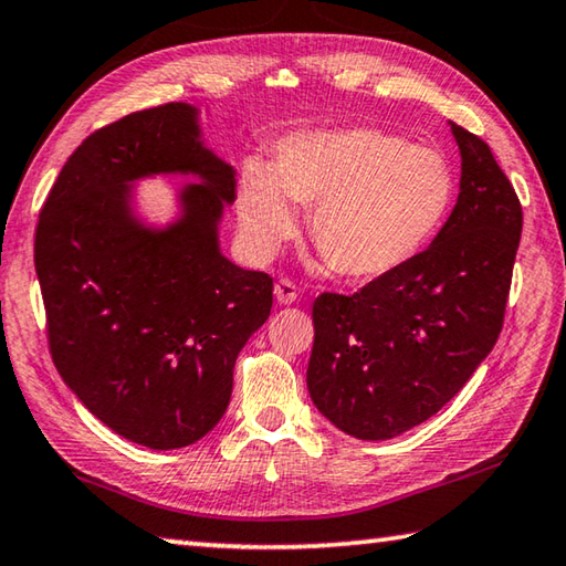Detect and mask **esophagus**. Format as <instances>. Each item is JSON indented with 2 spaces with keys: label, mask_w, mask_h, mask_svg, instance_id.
Listing matches in <instances>:
<instances>
[{
  "label": "esophagus",
  "mask_w": 566,
  "mask_h": 566,
  "mask_svg": "<svg viewBox=\"0 0 566 566\" xmlns=\"http://www.w3.org/2000/svg\"><path fill=\"white\" fill-rule=\"evenodd\" d=\"M274 296L280 304H294L296 296H300V290H296V284L292 280H280L274 284Z\"/></svg>",
  "instance_id": "34e87169"
}]
</instances>
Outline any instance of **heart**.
I'll list each match as a JSON object with an SVG mask.
<instances>
[{"label": "heart", "instance_id": "1", "mask_svg": "<svg viewBox=\"0 0 566 566\" xmlns=\"http://www.w3.org/2000/svg\"><path fill=\"white\" fill-rule=\"evenodd\" d=\"M446 156L381 128L312 130L286 138L272 168L244 163L238 228L260 262L296 234V208L312 210L310 240L328 270L352 282L396 272L426 248L453 202Z\"/></svg>", "mask_w": 566, "mask_h": 566}]
</instances>
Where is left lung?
Masks as SVG:
<instances>
[{
    "label": "left lung",
    "instance_id": "obj_1",
    "mask_svg": "<svg viewBox=\"0 0 566 566\" xmlns=\"http://www.w3.org/2000/svg\"><path fill=\"white\" fill-rule=\"evenodd\" d=\"M460 195L428 250L356 294L314 302L306 386L318 413L358 440H388L436 416L502 332L522 205L490 146L450 123Z\"/></svg>",
    "mask_w": 566,
    "mask_h": 566
}]
</instances>
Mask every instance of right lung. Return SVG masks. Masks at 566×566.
Wrapping results in <instances>:
<instances>
[{"instance_id": "right-lung-1", "label": "right lung", "mask_w": 566, "mask_h": 566, "mask_svg": "<svg viewBox=\"0 0 566 566\" xmlns=\"http://www.w3.org/2000/svg\"><path fill=\"white\" fill-rule=\"evenodd\" d=\"M195 175L181 218L148 229L129 182ZM234 168L205 148L198 108L166 104L98 128L71 153L39 212L34 266L51 358L113 433L153 450L220 423L234 361L272 312V276L220 252Z\"/></svg>"}]
</instances>
